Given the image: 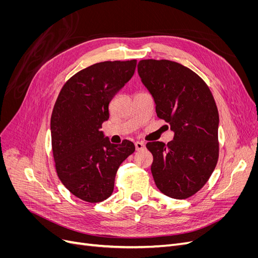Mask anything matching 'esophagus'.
Masks as SVG:
<instances>
[{
  "label": "esophagus",
  "instance_id": "1",
  "mask_svg": "<svg viewBox=\"0 0 258 258\" xmlns=\"http://www.w3.org/2000/svg\"><path fill=\"white\" fill-rule=\"evenodd\" d=\"M135 146H136V150L137 151H141V150H143V148L145 147V144L143 143V142H136L135 143Z\"/></svg>",
  "mask_w": 258,
  "mask_h": 258
}]
</instances>
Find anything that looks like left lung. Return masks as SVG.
<instances>
[{
	"label": "left lung",
	"mask_w": 258,
	"mask_h": 258,
	"mask_svg": "<svg viewBox=\"0 0 258 258\" xmlns=\"http://www.w3.org/2000/svg\"><path fill=\"white\" fill-rule=\"evenodd\" d=\"M138 73L156 113L170 124L173 140L148 142L151 171L166 196L186 199L208 182L218 158V112L206 83L190 69L170 60H141Z\"/></svg>",
	"instance_id": "8db88e82"
}]
</instances>
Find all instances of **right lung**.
I'll return each instance as SVG.
<instances>
[{"label": "right lung", "mask_w": 258, "mask_h": 258, "mask_svg": "<svg viewBox=\"0 0 258 258\" xmlns=\"http://www.w3.org/2000/svg\"><path fill=\"white\" fill-rule=\"evenodd\" d=\"M137 60L104 61L77 72L54 103L50 134L57 174L66 188L84 201L112 195L117 170L135 152L123 140L113 144L101 131L110 118L108 104L135 74Z\"/></svg>", "instance_id": "right-lung-1"}]
</instances>
